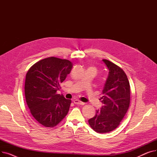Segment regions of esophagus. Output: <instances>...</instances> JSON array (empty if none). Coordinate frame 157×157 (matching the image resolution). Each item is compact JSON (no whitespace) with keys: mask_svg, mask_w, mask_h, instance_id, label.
<instances>
[{"mask_svg":"<svg viewBox=\"0 0 157 157\" xmlns=\"http://www.w3.org/2000/svg\"><path fill=\"white\" fill-rule=\"evenodd\" d=\"M74 103L75 104H79V105H84L85 103L83 102H81L80 101L78 100V99H76V100H74Z\"/></svg>","mask_w":157,"mask_h":157,"instance_id":"esophagus-1","label":"esophagus"}]
</instances>
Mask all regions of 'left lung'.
Segmentation results:
<instances>
[{"mask_svg": "<svg viewBox=\"0 0 157 157\" xmlns=\"http://www.w3.org/2000/svg\"><path fill=\"white\" fill-rule=\"evenodd\" d=\"M109 70L103 90L100 110H96L94 117L88 123L95 132L106 133L118 127L130 105V88L125 72L108 60H102Z\"/></svg>", "mask_w": 157, "mask_h": 157, "instance_id": "obj_1", "label": "left lung"}]
</instances>
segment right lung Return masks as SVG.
I'll list each match as a JSON object with an SVG mask.
<instances>
[{
  "instance_id": "obj_1",
  "label": "right lung",
  "mask_w": 157,
  "mask_h": 157,
  "mask_svg": "<svg viewBox=\"0 0 157 157\" xmlns=\"http://www.w3.org/2000/svg\"><path fill=\"white\" fill-rule=\"evenodd\" d=\"M72 68L68 60L49 57L33 65L26 74L27 105L32 116L44 127L56 126L68 113L71 101L56 92Z\"/></svg>"
}]
</instances>
